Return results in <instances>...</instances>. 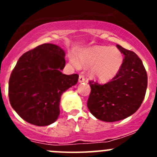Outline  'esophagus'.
I'll return each mask as SVG.
<instances>
[{
  "label": "esophagus",
  "mask_w": 157,
  "mask_h": 157,
  "mask_svg": "<svg viewBox=\"0 0 157 157\" xmlns=\"http://www.w3.org/2000/svg\"><path fill=\"white\" fill-rule=\"evenodd\" d=\"M86 81V78L85 77H84V75H80L79 77H78V82H83Z\"/></svg>",
  "instance_id": "obj_1"
}]
</instances>
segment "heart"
Returning a JSON list of instances; mask_svg holds the SVG:
<instances>
[{
	"instance_id": "obj_1",
	"label": "heart",
	"mask_w": 157,
	"mask_h": 157,
	"mask_svg": "<svg viewBox=\"0 0 157 157\" xmlns=\"http://www.w3.org/2000/svg\"><path fill=\"white\" fill-rule=\"evenodd\" d=\"M75 66L78 63L71 59ZM80 61L87 67H91L92 75L96 79L108 82L117 74L123 63V55L116 48L110 46H94L82 53Z\"/></svg>"
}]
</instances>
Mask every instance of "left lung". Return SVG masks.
I'll return each instance as SVG.
<instances>
[{"instance_id":"obj_1","label":"left lung","mask_w":157,"mask_h":157,"mask_svg":"<svg viewBox=\"0 0 157 157\" xmlns=\"http://www.w3.org/2000/svg\"><path fill=\"white\" fill-rule=\"evenodd\" d=\"M124 55L120 71L105 84L90 81L91 92L87 107L93 116L105 122L123 120L139 109L144 98L148 77L141 59L135 52L116 45Z\"/></svg>"}]
</instances>
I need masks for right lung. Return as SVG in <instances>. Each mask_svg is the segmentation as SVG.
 <instances>
[{
    "mask_svg": "<svg viewBox=\"0 0 157 157\" xmlns=\"http://www.w3.org/2000/svg\"><path fill=\"white\" fill-rule=\"evenodd\" d=\"M65 52L45 43L23 54L9 78L8 97L20 117L36 126H48L57 120L63 92L78 82V75L63 74Z\"/></svg>",
    "mask_w": 157,
    "mask_h": 157,
    "instance_id": "obj_1",
    "label": "right lung"
}]
</instances>
